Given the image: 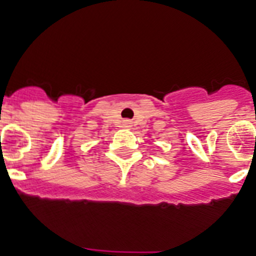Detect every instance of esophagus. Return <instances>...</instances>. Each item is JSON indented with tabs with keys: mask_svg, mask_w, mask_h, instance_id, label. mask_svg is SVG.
Listing matches in <instances>:
<instances>
[{
	"mask_svg": "<svg viewBox=\"0 0 256 256\" xmlns=\"http://www.w3.org/2000/svg\"><path fill=\"white\" fill-rule=\"evenodd\" d=\"M124 128H132V122H130V121H124Z\"/></svg>",
	"mask_w": 256,
	"mask_h": 256,
	"instance_id": "obj_1",
	"label": "esophagus"
}]
</instances>
